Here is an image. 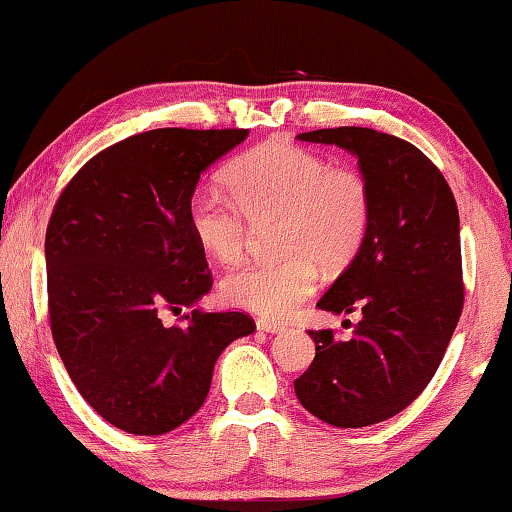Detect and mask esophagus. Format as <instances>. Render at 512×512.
<instances>
[{
	"instance_id": "34e87169",
	"label": "esophagus",
	"mask_w": 512,
	"mask_h": 512,
	"mask_svg": "<svg viewBox=\"0 0 512 512\" xmlns=\"http://www.w3.org/2000/svg\"><path fill=\"white\" fill-rule=\"evenodd\" d=\"M257 329H259V331H266V333H277V331H284V324L275 322V320L259 318V320H257Z\"/></svg>"
}]
</instances>
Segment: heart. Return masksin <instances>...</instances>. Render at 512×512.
Listing matches in <instances>:
<instances>
[{
    "label": "heart",
    "instance_id": "heart-1",
    "mask_svg": "<svg viewBox=\"0 0 512 512\" xmlns=\"http://www.w3.org/2000/svg\"><path fill=\"white\" fill-rule=\"evenodd\" d=\"M230 192L199 188L188 203L194 241L219 264L241 259L250 224H275V262L226 275L221 297L266 318H286L313 293L320 264L340 271L365 244L374 197L365 176L282 138L259 143L228 165Z\"/></svg>",
    "mask_w": 512,
    "mask_h": 512
}]
</instances>
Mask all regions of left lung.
I'll return each instance as SVG.
<instances>
[{
	"mask_svg": "<svg viewBox=\"0 0 512 512\" xmlns=\"http://www.w3.org/2000/svg\"><path fill=\"white\" fill-rule=\"evenodd\" d=\"M297 138L356 154L374 212L365 244L318 302L360 320L349 340L309 331L315 358L295 394L329 425H374L423 392L457 329L466 293L457 201L439 167L398 136L336 127Z\"/></svg>",
	"mask_w": 512,
	"mask_h": 512,
	"instance_id": "obj_1",
	"label": "left lung"
}]
</instances>
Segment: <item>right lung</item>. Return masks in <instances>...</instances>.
Returning a JSON list of instances; mask_svg holds the SVG:
<instances>
[{"mask_svg": "<svg viewBox=\"0 0 512 512\" xmlns=\"http://www.w3.org/2000/svg\"><path fill=\"white\" fill-rule=\"evenodd\" d=\"M248 129H152L98 152L55 201L46 226L51 333L73 385L129 434H165L206 401L232 340L255 331L241 311L194 309L212 288L188 228L201 172Z\"/></svg>", "mask_w": 512, "mask_h": 512, "instance_id": "1", "label": "right lung"}]
</instances>
